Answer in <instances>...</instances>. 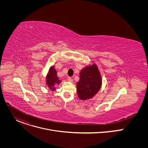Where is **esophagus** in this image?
Listing matches in <instances>:
<instances>
[{
    "label": "esophagus",
    "instance_id": "esophagus-1",
    "mask_svg": "<svg viewBox=\"0 0 148 148\" xmlns=\"http://www.w3.org/2000/svg\"><path fill=\"white\" fill-rule=\"evenodd\" d=\"M68 81H69V82H73V78H72L71 77H69V78H68Z\"/></svg>",
    "mask_w": 148,
    "mask_h": 148
}]
</instances>
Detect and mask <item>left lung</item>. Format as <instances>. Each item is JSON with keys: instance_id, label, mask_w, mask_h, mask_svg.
Instances as JSON below:
<instances>
[{"instance_id": "left-lung-1", "label": "left lung", "mask_w": 148, "mask_h": 148, "mask_svg": "<svg viewBox=\"0 0 148 148\" xmlns=\"http://www.w3.org/2000/svg\"><path fill=\"white\" fill-rule=\"evenodd\" d=\"M102 78L95 64L84 67L79 73V81L77 83V95L79 98L85 101L92 98L99 91Z\"/></svg>"}]
</instances>
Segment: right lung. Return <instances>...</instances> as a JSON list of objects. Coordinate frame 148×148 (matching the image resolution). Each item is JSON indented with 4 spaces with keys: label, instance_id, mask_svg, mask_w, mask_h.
Here are the masks:
<instances>
[{
    "label": "right lung",
    "instance_id": "1",
    "mask_svg": "<svg viewBox=\"0 0 148 148\" xmlns=\"http://www.w3.org/2000/svg\"><path fill=\"white\" fill-rule=\"evenodd\" d=\"M61 80L57 77V71L54 68V66H51L46 76V85H47L49 89L51 91H54L56 88L54 87L56 84H60Z\"/></svg>",
    "mask_w": 148,
    "mask_h": 148
}]
</instances>
